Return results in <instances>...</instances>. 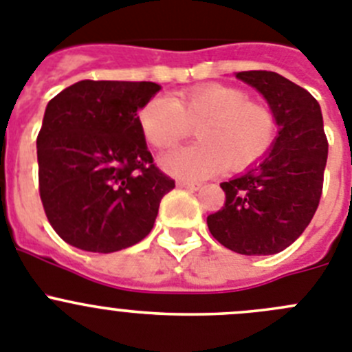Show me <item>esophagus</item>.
Returning <instances> with one entry per match:
<instances>
[{"mask_svg":"<svg viewBox=\"0 0 352 352\" xmlns=\"http://www.w3.org/2000/svg\"><path fill=\"white\" fill-rule=\"evenodd\" d=\"M177 186L182 189H189V191H196V189H199L198 182H189V180H179V182H177Z\"/></svg>","mask_w":352,"mask_h":352,"instance_id":"obj_1","label":"esophagus"}]
</instances>
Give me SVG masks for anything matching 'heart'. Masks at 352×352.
I'll list each match as a JSON object with an SVG mask.
<instances>
[{"label": "heart", "instance_id": "1", "mask_svg": "<svg viewBox=\"0 0 352 352\" xmlns=\"http://www.w3.org/2000/svg\"><path fill=\"white\" fill-rule=\"evenodd\" d=\"M138 126L156 148H170L196 128L198 144L177 148L163 157L172 175L198 180L226 164L240 172L258 163L274 145L277 121L267 105L240 87L198 85L180 91L173 100L154 96L138 110Z\"/></svg>", "mask_w": 352, "mask_h": 352}]
</instances>
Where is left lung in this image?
<instances>
[{
  "label": "left lung",
  "instance_id": "obj_1",
  "mask_svg": "<svg viewBox=\"0 0 352 352\" xmlns=\"http://www.w3.org/2000/svg\"><path fill=\"white\" fill-rule=\"evenodd\" d=\"M270 103L278 137L243 175L221 184L226 199L207 217L212 236L245 256L277 254L303 233L319 207L328 157L321 107L309 91L267 69L240 72Z\"/></svg>",
  "mask_w": 352,
  "mask_h": 352
}]
</instances>
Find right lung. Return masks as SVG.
<instances>
[{
	"mask_svg": "<svg viewBox=\"0 0 352 352\" xmlns=\"http://www.w3.org/2000/svg\"><path fill=\"white\" fill-rule=\"evenodd\" d=\"M154 82L80 80L49 101L36 138L38 189L54 231L89 252L121 251L151 233L175 180L138 126Z\"/></svg>",
	"mask_w": 352,
	"mask_h": 352,
	"instance_id": "1",
	"label": "right lung"
}]
</instances>
